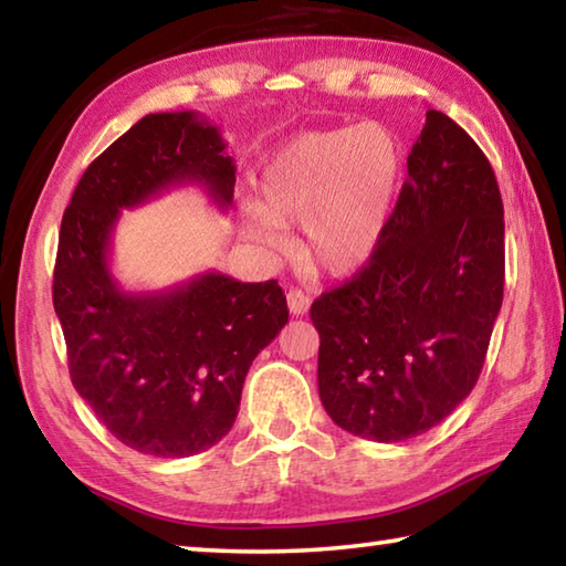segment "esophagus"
<instances>
[{
  "mask_svg": "<svg viewBox=\"0 0 566 566\" xmlns=\"http://www.w3.org/2000/svg\"><path fill=\"white\" fill-rule=\"evenodd\" d=\"M286 304H290V312L294 317H304L310 312V296L302 290H296V286H290V292H286Z\"/></svg>",
  "mask_w": 566,
  "mask_h": 566,
  "instance_id": "obj_1",
  "label": "esophagus"
}]
</instances>
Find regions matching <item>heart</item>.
<instances>
[{
    "mask_svg": "<svg viewBox=\"0 0 566 566\" xmlns=\"http://www.w3.org/2000/svg\"><path fill=\"white\" fill-rule=\"evenodd\" d=\"M405 151L385 124L302 134L276 151L262 175V207H249L256 242L282 249L280 224L302 222V256L332 274L367 264L395 214Z\"/></svg>",
    "mask_w": 566,
    "mask_h": 566,
    "instance_id": "heart-1",
    "label": "heart"
}]
</instances>
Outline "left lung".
Masks as SVG:
<instances>
[{
	"mask_svg": "<svg viewBox=\"0 0 566 566\" xmlns=\"http://www.w3.org/2000/svg\"><path fill=\"white\" fill-rule=\"evenodd\" d=\"M377 254L314 300L319 399L344 432L401 442L474 389L504 296V207L494 169L429 109Z\"/></svg>",
	"mask_w": 566,
	"mask_h": 566,
	"instance_id": "8db88e82",
	"label": "left lung"
}]
</instances>
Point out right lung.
Instances as JSON below:
<instances>
[{
  "label": "right lung",
  "instance_id": "right-lung-1",
  "mask_svg": "<svg viewBox=\"0 0 566 566\" xmlns=\"http://www.w3.org/2000/svg\"><path fill=\"white\" fill-rule=\"evenodd\" d=\"M234 161L197 112L142 117L84 171L64 209L52 300L70 377L109 432L149 457H191L232 429L256 354L290 319L276 280L219 272L159 292H124L109 270L114 224L179 185L227 209Z\"/></svg>",
  "mask_w": 566,
  "mask_h": 566
}]
</instances>
